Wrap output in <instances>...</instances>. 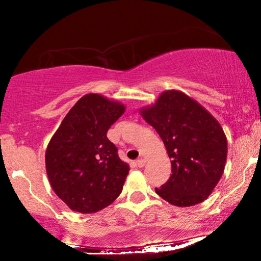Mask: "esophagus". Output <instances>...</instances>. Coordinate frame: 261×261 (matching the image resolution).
Listing matches in <instances>:
<instances>
[{
  "mask_svg": "<svg viewBox=\"0 0 261 261\" xmlns=\"http://www.w3.org/2000/svg\"><path fill=\"white\" fill-rule=\"evenodd\" d=\"M145 163H146V160L144 158H140V159L137 160V163H135V164H137L138 167H142L145 165Z\"/></svg>",
  "mask_w": 261,
  "mask_h": 261,
  "instance_id": "1",
  "label": "esophagus"
}]
</instances>
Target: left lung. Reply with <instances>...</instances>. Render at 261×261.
Segmentation results:
<instances>
[{
	"label": "left lung",
	"instance_id": "1",
	"mask_svg": "<svg viewBox=\"0 0 261 261\" xmlns=\"http://www.w3.org/2000/svg\"><path fill=\"white\" fill-rule=\"evenodd\" d=\"M140 115L158 132L171 158L172 174L156 194L181 208L205 201L227 160V138L219 121L179 90L162 92Z\"/></svg>",
	"mask_w": 261,
	"mask_h": 261
}]
</instances>
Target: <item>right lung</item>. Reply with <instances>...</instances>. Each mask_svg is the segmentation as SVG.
Here are the masks:
<instances>
[{
  "instance_id": "1",
  "label": "right lung",
  "mask_w": 261,
  "mask_h": 261,
  "mask_svg": "<svg viewBox=\"0 0 261 261\" xmlns=\"http://www.w3.org/2000/svg\"><path fill=\"white\" fill-rule=\"evenodd\" d=\"M124 112L122 103L84 95L49 140L45 153L49 184L73 212L97 213L122 191L129 165L119 158L107 132Z\"/></svg>"
}]
</instances>
